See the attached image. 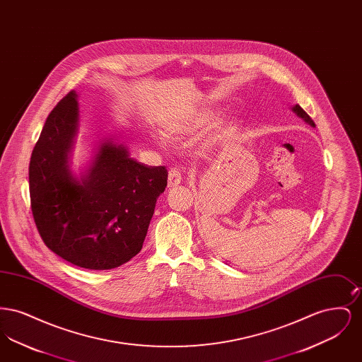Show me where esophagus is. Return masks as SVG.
<instances>
[{"instance_id":"obj_1","label":"esophagus","mask_w":362,"mask_h":362,"mask_svg":"<svg viewBox=\"0 0 362 362\" xmlns=\"http://www.w3.org/2000/svg\"><path fill=\"white\" fill-rule=\"evenodd\" d=\"M180 180H182L180 170L173 167V168L170 170V173H168V186L170 187H175V186H177L180 183Z\"/></svg>"}]
</instances>
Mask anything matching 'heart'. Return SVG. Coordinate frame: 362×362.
Returning a JSON list of instances; mask_svg holds the SVG:
<instances>
[{
  "instance_id": "b5f03b06",
  "label": "heart",
  "mask_w": 362,
  "mask_h": 362,
  "mask_svg": "<svg viewBox=\"0 0 362 362\" xmlns=\"http://www.w3.org/2000/svg\"><path fill=\"white\" fill-rule=\"evenodd\" d=\"M218 119V114L214 111H204L199 112L198 115H195V118H192V121L187 123H171L165 127V132L170 137L183 138L187 136H192L194 133L209 127L211 124H214ZM233 129V124H229L225 132H230ZM158 144L164 145V139L161 137L157 138Z\"/></svg>"
}]
</instances>
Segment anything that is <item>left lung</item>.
<instances>
[{
  "mask_svg": "<svg viewBox=\"0 0 362 362\" xmlns=\"http://www.w3.org/2000/svg\"><path fill=\"white\" fill-rule=\"evenodd\" d=\"M293 112H296L297 114V117H300V118H303L304 121L307 122L308 124H310V126H313L315 127V122L312 121V118H310V115L298 105V104H296L294 107L292 108Z\"/></svg>",
  "mask_w": 362,
  "mask_h": 362,
  "instance_id": "1",
  "label": "left lung"
}]
</instances>
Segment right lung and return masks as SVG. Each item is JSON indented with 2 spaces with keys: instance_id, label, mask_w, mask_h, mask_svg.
I'll return each mask as SVG.
<instances>
[{
  "instance_id": "right-lung-1",
  "label": "right lung",
  "mask_w": 362,
  "mask_h": 362,
  "mask_svg": "<svg viewBox=\"0 0 362 362\" xmlns=\"http://www.w3.org/2000/svg\"><path fill=\"white\" fill-rule=\"evenodd\" d=\"M77 126V95L70 90L52 108L31 155L33 216L54 254L83 269L110 270L141 251L168 171L138 163L107 139L77 179L68 164Z\"/></svg>"
}]
</instances>
